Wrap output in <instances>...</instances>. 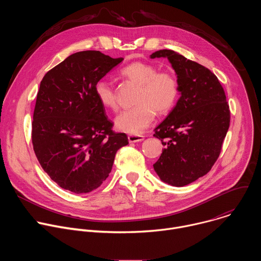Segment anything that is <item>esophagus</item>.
Segmentation results:
<instances>
[{
	"label": "esophagus",
	"instance_id": "34e87169",
	"mask_svg": "<svg viewBox=\"0 0 261 261\" xmlns=\"http://www.w3.org/2000/svg\"><path fill=\"white\" fill-rule=\"evenodd\" d=\"M143 139H144V136L140 135V134H137V135L130 134V135H128L129 142H138V141H142Z\"/></svg>",
	"mask_w": 261,
	"mask_h": 261
}]
</instances>
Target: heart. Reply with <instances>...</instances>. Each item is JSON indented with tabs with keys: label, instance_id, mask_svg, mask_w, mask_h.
Here are the masks:
<instances>
[{
	"label": "heart",
	"instance_id": "obj_1",
	"mask_svg": "<svg viewBox=\"0 0 261 261\" xmlns=\"http://www.w3.org/2000/svg\"><path fill=\"white\" fill-rule=\"evenodd\" d=\"M121 76L129 84L136 86L132 108L123 111L116 118L118 130L140 134L155 119L156 113L165 116L174 107L179 87L176 77L168 71H159L151 63L133 62L124 67ZM95 95L100 104L111 110L118 109L117 91L109 83L101 80L95 85Z\"/></svg>",
	"mask_w": 261,
	"mask_h": 261
}]
</instances>
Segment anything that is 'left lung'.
Returning a JSON list of instances; mask_svg holds the SVG:
<instances>
[{
    "mask_svg": "<svg viewBox=\"0 0 261 261\" xmlns=\"http://www.w3.org/2000/svg\"><path fill=\"white\" fill-rule=\"evenodd\" d=\"M177 75L180 97L154 136L164 150L154 169L160 178L182 187L206 174L217 161L230 123L225 92L215 74L181 55L162 49Z\"/></svg>",
    "mask_w": 261,
    "mask_h": 261,
    "instance_id": "obj_1",
    "label": "left lung"
}]
</instances>
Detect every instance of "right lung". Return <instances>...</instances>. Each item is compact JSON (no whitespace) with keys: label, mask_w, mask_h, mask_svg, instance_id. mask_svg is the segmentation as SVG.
I'll return each mask as SVG.
<instances>
[{"label":"right lung","mask_w":261,"mask_h":261,"mask_svg":"<svg viewBox=\"0 0 261 261\" xmlns=\"http://www.w3.org/2000/svg\"><path fill=\"white\" fill-rule=\"evenodd\" d=\"M124 59L98 50L69 56L50 69L37 94L32 143L43 170L61 188L89 193L109 175L117 151L129 143L95 95V85Z\"/></svg>","instance_id":"obj_1"}]
</instances>
